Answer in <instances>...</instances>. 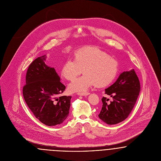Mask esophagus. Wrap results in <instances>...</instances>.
<instances>
[{"mask_svg":"<svg viewBox=\"0 0 161 161\" xmlns=\"http://www.w3.org/2000/svg\"><path fill=\"white\" fill-rule=\"evenodd\" d=\"M77 94L80 96H86V95H88L89 93V92H78L77 93Z\"/></svg>","mask_w":161,"mask_h":161,"instance_id":"esophagus-1","label":"esophagus"}]
</instances>
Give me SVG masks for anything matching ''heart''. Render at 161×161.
<instances>
[{
    "label": "heart",
    "mask_w": 161,
    "mask_h": 161,
    "mask_svg": "<svg viewBox=\"0 0 161 161\" xmlns=\"http://www.w3.org/2000/svg\"><path fill=\"white\" fill-rule=\"evenodd\" d=\"M74 79L69 85L71 92H84L96 84L103 87L110 84L118 72V63L106 52L95 47H86L77 50L74 59L68 58L64 63L61 74L67 80Z\"/></svg>",
    "instance_id": "1"
}]
</instances>
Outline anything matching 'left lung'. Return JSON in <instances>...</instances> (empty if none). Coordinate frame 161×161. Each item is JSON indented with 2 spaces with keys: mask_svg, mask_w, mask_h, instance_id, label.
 I'll use <instances>...</instances> for the list:
<instances>
[{
  "mask_svg": "<svg viewBox=\"0 0 161 161\" xmlns=\"http://www.w3.org/2000/svg\"><path fill=\"white\" fill-rule=\"evenodd\" d=\"M141 87L134 69L121 73L114 84L105 89V94L110 95L113 101L103 97L102 110L98 117L108 125L124 121L133 109Z\"/></svg>",
  "mask_w": 161,
  "mask_h": 161,
  "instance_id": "1",
  "label": "left lung"
}]
</instances>
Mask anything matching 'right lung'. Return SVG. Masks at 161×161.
Listing matches in <instances>:
<instances>
[{"label": "right lung", "mask_w": 161, "mask_h": 161, "mask_svg": "<svg viewBox=\"0 0 161 161\" xmlns=\"http://www.w3.org/2000/svg\"><path fill=\"white\" fill-rule=\"evenodd\" d=\"M45 56L35 59L28 66L24 100L35 117L42 123L52 126L64 122L69 115L71 96H61L66 86L54 68L46 66Z\"/></svg>", "instance_id": "obj_1"}]
</instances>
